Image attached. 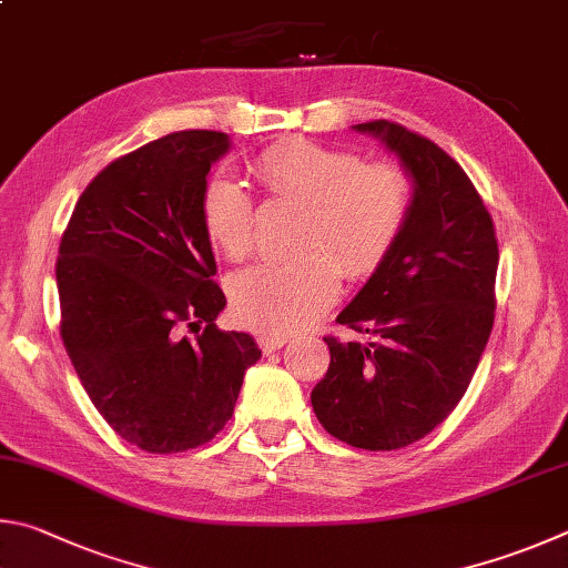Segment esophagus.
Wrapping results in <instances>:
<instances>
[{
    "label": "esophagus",
    "instance_id": "esophagus-1",
    "mask_svg": "<svg viewBox=\"0 0 568 568\" xmlns=\"http://www.w3.org/2000/svg\"><path fill=\"white\" fill-rule=\"evenodd\" d=\"M256 344H258V349H262L264 354H272V352H276V349H282V346L286 344V336H278V334H262L256 339Z\"/></svg>",
    "mask_w": 568,
    "mask_h": 568
}]
</instances>
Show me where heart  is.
Segmentation results:
<instances>
[{"mask_svg":"<svg viewBox=\"0 0 568 568\" xmlns=\"http://www.w3.org/2000/svg\"><path fill=\"white\" fill-rule=\"evenodd\" d=\"M252 174L276 202L304 206L296 262H262L229 282L234 320L262 334H292L314 324L339 296V272L366 278L399 242L414 209V182L399 164H366L352 149L286 139L268 146ZM209 242L232 262L252 254L256 212L246 189L209 179L202 194ZM341 268L336 270L335 266Z\"/></svg>","mask_w":568,"mask_h":568,"instance_id":"obj_1","label":"heart"}]
</instances>
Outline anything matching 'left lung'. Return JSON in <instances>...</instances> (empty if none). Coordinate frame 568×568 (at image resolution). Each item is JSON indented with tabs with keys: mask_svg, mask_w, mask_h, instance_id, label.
Here are the masks:
<instances>
[{
	"mask_svg": "<svg viewBox=\"0 0 568 568\" xmlns=\"http://www.w3.org/2000/svg\"><path fill=\"white\" fill-rule=\"evenodd\" d=\"M414 179L404 234L336 322L369 344L324 336L332 362L314 386L316 419L356 449L392 452L432 434L462 402L489 342L499 242L464 169L396 122L356 124Z\"/></svg>",
	"mask_w": 568,
	"mask_h": 568,
	"instance_id": "8db88e82",
	"label": "left lung"
}]
</instances>
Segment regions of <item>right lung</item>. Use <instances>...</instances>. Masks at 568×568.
Masks as SVG:
<instances>
[{
    "instance_id": "add662e5",
    "label": "right lung",
    "mask_w": 568,
    "mask_h": 568,
    "mask_svg": "<svg viewBox=\"0 0 568 568\" xmlns=\"http://www.w3.org/2000/svg\"><path fill=\"white\" fill-rule=\"evenodd\" d=\"M229 136L186 129L99 172L57 258L59 334L89 399L149 454L196 449L232 419L258 346L222 332L224 292L202 224L206 174ZM203 329L186 341L183 329Z\"/></svg>"
}]
</instances>
